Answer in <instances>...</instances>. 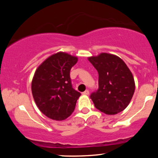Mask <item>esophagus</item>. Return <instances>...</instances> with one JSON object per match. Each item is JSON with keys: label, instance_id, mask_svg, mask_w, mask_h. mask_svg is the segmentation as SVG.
<instances>
[{"label": "esophagus", "instance_id": "34e87169", "mask_svg": "<svg viewBox=\"0 0 158 158\" xmlns=\"http://www.w3.org/2000/svg\"><path fill=\"white\" fill-rule=\"evenodd\" d=\"M82 94H83V95H88V94H89V90H86L85 91L83 92Z\"/></svg>", "mask_w": 158, "mask_h": 158}]
</instances>
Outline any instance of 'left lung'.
<instances>
[{
	"label": "left lung",
	"mask_w": 158,
	"mask_h": 158,
	"mask_svg": "<svg viewBox=\"0 0 158 158\" xmlns=\"http://www.w3.org/2000/svg\"><path fill=\"white\" fill-rule=\"evenodd\" d=\"M88 59L99 73V88L90 95L94 106L108 115L123 111L135 93L131 70L123 59L114 54L102 52Z\"/></svg>",
	"instance_id": "8db88e82"
}]
</instances>
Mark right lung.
Listing matches in <instances>:
<instances>
[{
  "label": "right lung",
  "mask_w": 158,
  "mask_h": 158,
  "mask_svg": "<svg viewBox=\"0 0 158 158\" xmlns=\"http://www.w3.org/2000/svg\"><path fill=\"white\" fill-rule=\"evenodd\" d=\"M78 58L64 52L49 56L36 69L32 94L36 106L48 118L61 121L71 115L81 94L72 88L70 70Z\"/></svg>",
  "instance_id": "obj_1"
}]
</instances>
